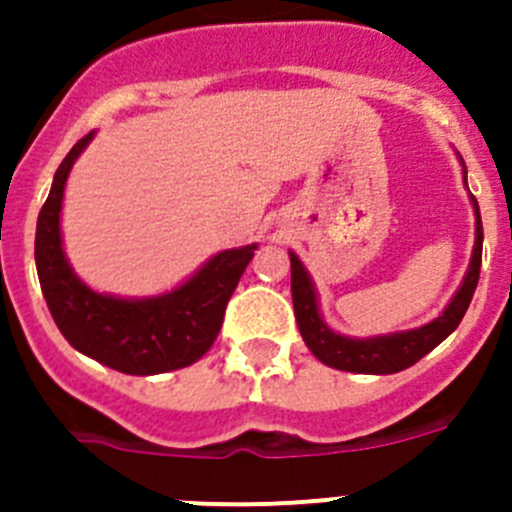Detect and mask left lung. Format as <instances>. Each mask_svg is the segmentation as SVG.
Masks as SVG:
<instances>
[{"mask_svg": "<svg viewBox=\"0 0 512 512\" xmlns=\"http://www.w3.org/2000/svg\"><path fill=\"white\" fill-rule=\"evenodd\" d=\"M459 156V153H456ZM461 171H464V184H467V166L459 156ZM469 189V187H467ZM474 207V248L469 259L467 274L461 279L459 289L443 307L438 318L420 328L397 330V333H382V336L369 338H351L343 336L338 330L330 328L320 315L318 289L312 282L310 271L300 261L295 251H289V264H292V302H295L297 328L302 333V341L312 351V356L323 361L325 366L341 369V372L354 374H395L413 366L415 361L423 359L428 351L438 346L443 338H449L459 328L464 312L474 297V289L479 282V266H482V217H479V205L469 194Z\"/></svg>", "mask_w": 512, "mask_h": 512, "instance_id": "left-lung-1", "label": "left lung"}]
</instances>
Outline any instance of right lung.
Wrapping results in <instances>:
<instances>
[{
  "instance_id": "add662e5",
  "label": "right lung",
  "mask_w": 512,
  "mask_h": 512,
  "mask_svg": "<svg viewBox=\"0 0 512 512\" xmlns=\"http://www.w3.org/2000/svg\"><path fill=\"white\" fill-rule=\"evenodd\" d=\"M92 138L94 133L84 135L63 158L38 215L35 266L48 310L79 354L115 372L151 377L184 369L200 361L215 343L225 305L259 243L215 253L187 282L164 295L117 297L92 289L66 259L61 235L66 182Z\"/></svg>"
}]
</instances>
